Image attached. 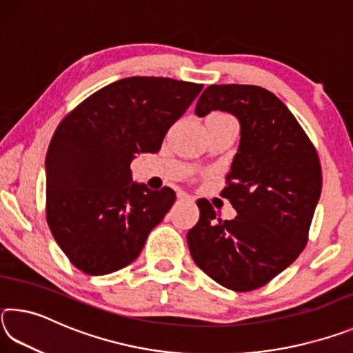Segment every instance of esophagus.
I'll list each match as a JSON object with an SVG mask.
<instances>
[{
	"label": "esophagus",
	"mask_w": 353,
	"mask_h": 353,
	"mask_svg": "<svg viewBox=\"0 0 353 353\" xmlns=\"http://www.w3.org/2000/svg\"><path fill=\"white\" fill-rule=\"evenodd\" d=\"M177 198L181 199V201H191V202L194 201V199H193V196H190V194H187V193H183V191H179V193H177Z\"/></svg>",
	"instance_id": "obj_1"
}]
</instances>
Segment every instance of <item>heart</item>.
Returning a JSON list of instances; mask_svg holds the SVG:
<instances>
[{
  "label": "heart",
  "mask_w": 353,
  "mask_h": 353,
  "mask_svg": "<svg viewBox=\"0 0 353 353\" xmlns=\"http://www.w3.org/2000/svg\"><path fill=\"white\" fill-rule=\"evenodd\" d=\"M213 115H221V113H213Z\"/></svg>",
  "instance_id": "b5f03b06"
}]
</instances>
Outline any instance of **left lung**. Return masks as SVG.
I'll use <instances>...</instances> for the list:
<instances>
[{"mask_svg": "<svg viewBox=\"0 0 353 353\" xmlns=\"http://www.w3.org/2000/svg\"><path fill=\"white\" fill-rule=\"evenodd\" d=\"M232 113L240 146L221 191L236 216L216 218L199 199L201 216L187 241L196 265L232 291H252L286 270L307 244L318 205L322 172L316 149L276 94L256 85H210L196 115Z\"/></svg>", "mask_w": 353, "mask_h": 353, "instance_id": "obj_1", "label": "left lung"}]
</instances>
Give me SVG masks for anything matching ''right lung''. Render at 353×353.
<instances>
[{
	"label": "right lung",
	"mask_w": 353,
	"mask_h": 353,
	"mask_svg": "<svg viewBox=\"0 0 353 353\" xmlns=\"http://www.w3.org/2000/svg\"><path fill=\"white\" fill-rule=\"evenodd\" d=\"M202 83L132 76L101 88L59 124L46 152V221L76 268L104 276L132 263L176 201L132 181L139 154L160 151Z\"/></svg>",
	"instance_id": "right-lung-1"
}]
</instances>
